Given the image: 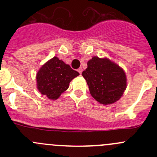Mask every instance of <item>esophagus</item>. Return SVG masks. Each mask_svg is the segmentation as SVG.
<instances>
[{"label": "esophagus", "instance_id": "esophagus-1", "mask_svg": "<svg viewBox=\"0 0 157 157\" xmlns=\"http://www.w3.org/2000/svg\"><path fill=\"white\" fill-rule=\"evenodd\" d=\"M77 71H78V72H79V74H82V71H83V69H82L81 67H80V68H79V69H77Z\"/></svg>", "mask_w": 157, "mask_h": 157}]
</instances>
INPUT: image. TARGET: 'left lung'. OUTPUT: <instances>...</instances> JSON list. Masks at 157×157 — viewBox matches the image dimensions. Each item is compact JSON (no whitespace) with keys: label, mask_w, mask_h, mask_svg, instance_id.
<instances>
[{"label":"left lung","mask_w":157,"mask_h":157,"mask_svg":"<svg viewBox=\"0 0 157 157\" xmlns=\"http://www.w3.org/2000/svg\"><path fill=\"white\" fill-rule=\"evenodd\" d=\"M82 75L91 96L100 104L107 105L121 99L127 88L124 71L107 58L94 56L87 62Z\"/></svg>","instance_id":"left-lung-1"}]
</instances>
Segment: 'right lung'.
<instances>
[{
  "label": "right lung",
  "instance_id": "1",
  "mask_svg": "<svg viewBox=\"0 0 157 157\" xmlns=\"http://www.w3.org/2000/svg\"><path fill=\"white\" fill-rule=\"evenodd\" d=\"M80 75L77 71L55 56L45 62L36 74V86L39 93L55 100L67 90L70 82Z\"/></svg>",
  "mask_w": 157,
  "mask_h": 157
}]
</instances>
